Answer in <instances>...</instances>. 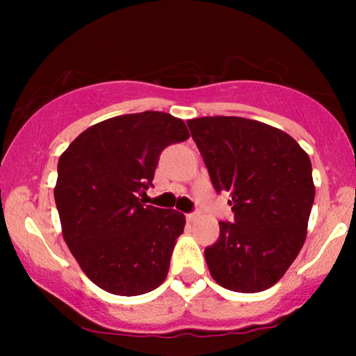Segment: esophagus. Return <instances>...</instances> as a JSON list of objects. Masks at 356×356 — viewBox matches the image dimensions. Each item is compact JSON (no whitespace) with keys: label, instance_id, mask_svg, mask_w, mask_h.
<instances>
[{"label":"esophagus","instance_id":"obj_1","mask_svg":"<svg viewBox=\"0 0 356 356\" xmlns=\"http://www.w3.org/2000/svg\"><path fill=\"white\" fill-rule=\"evenodd\" d=\"M197 212H189V214H186V218H187V220H194V219H197Z\"/></svg>","mask_w":356,"mask_h":356}]
</instances>
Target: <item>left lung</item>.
I'll return each mask as SVG.
<instances>
[{"label":"left lung","mask_w":356,"mask_h":356,"mask_svg":"<svg viewBox=\"0 0 356 356\" xmlns=\"http://www.w3.org/2000/svg\"><path fill=\"white\" fill-rule=\"evenodd\" d=\"M216 192H227L234 222L219 220L206 248L207 268L222 288H271L303 248L314 201L312 162L283 130L243 117L187 120Z\"/></svg>","instance_id":"obj_1"}]
</instances>
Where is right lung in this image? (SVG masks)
I'll list each match as a JSON object with an SVG mask.
<instances>
[{"label": "right lung", "instance_id": "right-lung-1", "mask_svg": "<svg viewBox=\"0 0 356 356\" xmlns=\"http://www.w3.org/2000/svg\"><path fill=\"white\" fill-rule=\"evenodd\" d=\"M187 138L181 118L147 110L92 125L60 155L55 202L61 231L99 288L137 296L164 283L186 218L145 206L138 195L152 187L162 150Z\"/></svg>", "mask_w": 356, "mask_h": 356}]
</instances>
